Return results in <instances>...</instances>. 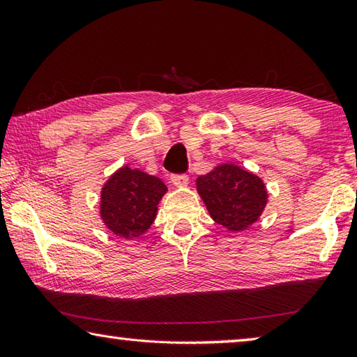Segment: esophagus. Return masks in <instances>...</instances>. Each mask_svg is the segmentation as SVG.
Segmentation results:
<instances>
[{
  "instance_id": "obj_1",
  "label": "esophagus",
  "mask_w": 357,
  "mask_h": 357,
  "mask_svg": "<svg viewBox=\"0 0 357 357\" xmlns=\"http://www.w3.org/2000/svg\"><path fill=\"white\" fill-rule=\"evenodd\" d=\"M172 183L176 187H184L189 184V176H187V174H173Z\"/></svg>"
}]
</instances>
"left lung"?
Returning a JSON list of instances; mask_svg holds the SVG:
<instances>
[{
	"label": "left lung",
	"instance_id": "1",
	"mask_svg": "<svg viewBox=\"0 0 357 357\" xmlns=\"http://www.w3.org/2000/svg\"><path fill=\"white\" fill-rule=\"evenodd\" d=\"M197 190L214 222L229 231L249 228L268 203L263 181L233 164L217 165L213 172L198 176Z\"/></svg>",
	"mask_w": 357,
	"mask_h": 357
}]
</instances>
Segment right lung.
<instances>
[{
  "instance_id": "add662e5",
  "label": "right lung",
  "mask_w": 357,
  "mask_h": 357,
  "mask_svg": "<svg viewBox=\"0 0 357 357\" xmlns=\"http://www.w3.org/2000/svg\"><path fill=\"white\" fill-rule=\"evenodd\" d=\"M162 179L128 165L108 178L100 192V217L113 234L137 239L148 231L165 195Z\"/></svg>"
}]
</instances>
